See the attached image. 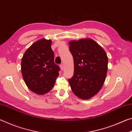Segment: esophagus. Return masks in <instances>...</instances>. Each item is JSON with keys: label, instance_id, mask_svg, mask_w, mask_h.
<instances>
[{"label": "esophagus", "instance_id": "34e87169", "mask_svg": "<svg viewBox=\"0 0 132 132\" xmlns=\"http://www.w3.org/2000/svg\"><path fill=\"white\" fill-rule=\"evenodd\" d=\"M60 68H61V69L62 70H63V69H64L63 64H61V65H60Z\"/></svg>", "mask_w": 132, "mask_h": 132}]
</instances>
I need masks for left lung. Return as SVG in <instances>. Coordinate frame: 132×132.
Instances as JSON below:
<instances>
[{
    "instance_id": "obj_1",
    "label": "left lung",
    "mask_w": 132,
    "mask_h": 132,
    "mask_svg": "<svg viewBox=\"0 0 132 132\" xmlns=\"http://www.w3.org/2000/svg\"><path fill=\"white\" fill-rule=\"evenodd\" d=\"M69 44L74 60V75L69 80L71 89L79 98L90 99L99 92L105 80L108 56L92 39L72 40Z\"/></svg>"
}]
</instances>
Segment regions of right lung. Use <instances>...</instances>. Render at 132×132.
<instances>
[{"label":"right lung","mask_w":132,"mask_h":132,"mask_svg":"<svg viewBox=\"0 0 132 132\" xmlns=\"http://www.w3.org/2000/svg\"><path fill=\"white\" fill-rule=\"evenodd\" d=\"M51 44V39L38 40L22 57L21 70L24 81L31 91L38 95L50 92L59 75L60 68L54 63Z\"/></svg>","instance_id":"obj_1"}]
</instances>
